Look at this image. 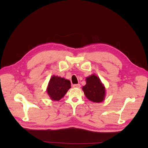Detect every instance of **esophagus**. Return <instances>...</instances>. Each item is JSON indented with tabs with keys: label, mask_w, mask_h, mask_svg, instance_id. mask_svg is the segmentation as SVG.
Wrapping results in <instances>:
<instances>
[{
	"label": "esophagus",
	"mask_w": 148,
	"mask_h": 148,
	"mask_svg": "<svg viewBox=\"0 0 148 148\" xmlns=\"http://www.w3.org/2000/svg\"><path fill=\"white\" fill-rule=\"evenodd\" d=\"M74 88H79L81 87V85L79 84H74V85H73V86Z\"/></svg>",
	"instance_id": "1"
}]
</instances>
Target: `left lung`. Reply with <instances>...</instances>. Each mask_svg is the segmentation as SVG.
<instances>
[{
  "label": "left lung",
  "instance_id": "left-lung-1",
  "mask_svg": "<svg viewBox=\"0 0 148 148\" xmlns=\"http://www.w3.org/2000/svg\"><path fill=\"white\" fill-rule=\"evenodd\" d=\"M86 84L82 87L86 97L94 102H101L105 99L106 90L99 78L95 74L86 77Z\"/></svg>",
  "mask_w": 148,
  "mask_h": 148
}]
</instances>
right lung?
Masks as SVG:
<instances>
[{
	"instance_id": "right-lung-1",
	"label": "right lung",
	"mask_w": 148,
	"mask_h": 148,
	"mask_svg": "<svg viewBox=\"0 0 148 148\" xmlns=\"http://www.w3.org/2000/svg\"><path fill=\"white\" fill-rule=\"evenodd\" d=\"M71 88V82L64 78L53 75L47 88V92L52 101H59Z\"/></svg>"
}]
</instances>
